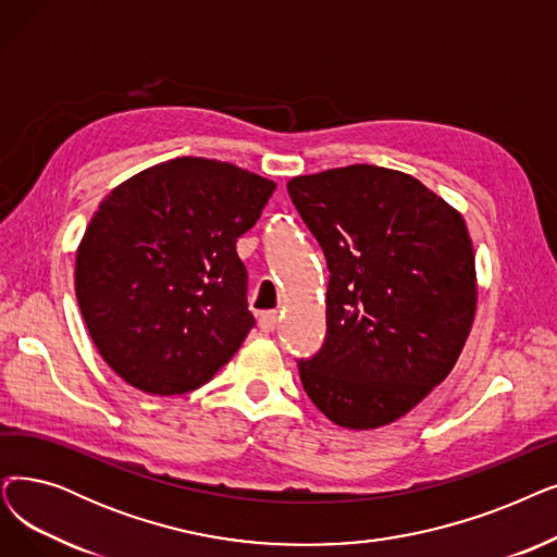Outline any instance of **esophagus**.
I'll list each match as a JSON object with an SVG mask.
<instances>
[{
  "label": "esophagus",
  "mask_w": 557,
  "mask_h": 557,
  "mask_svg": "<svg viewBox=\"0 0 557 557\" xmlns=\"http://www.w3.org/2000/svg\"><path fill=\"white\" fill-rule=\"evenodd\" d=\"M280 323V313L277 311H263L259 313V327L261 332H273Z\"/></svg>",
  "instance_id": "34e87169"
}]
</instances>
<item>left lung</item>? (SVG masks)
<instances>
[{"instance_id":"8db88e82","label":"left lung","mask_w":557,"mask_h":557,"mask_svg":"<svg viewBox=\"0 0 557 557\" xmlns=\"http://www.w3.org/2000/svg\"><path fill=\"white\" fill-rule=\"evenodd\" d=\"M286 188L330 271L323 348L298 359L305 392L342 428L392 423L446 380L471 332L465 219L412 175L369 163Z\"/></svg>"}]
</instances>
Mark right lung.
Returning a JSON list of instances; mask_svg holds the SVG:
<instances>
[{"mask_svg": "<svg viewBox=\"0 0 557 557\" xmlns=\"http://www.w3.org/2000/svg\"><path fill=\"white\" fill-rule=\"evenodd\" d=\"M275 182L202 157L148 168L100 202L77 248L75 292L102 359L136 389H198L255 325L236 255Z\"/></svg>", "mask_w": 557, "mask_h": 557, "instance_id": "add662e5", "label": "right lung"}]
</instances>
